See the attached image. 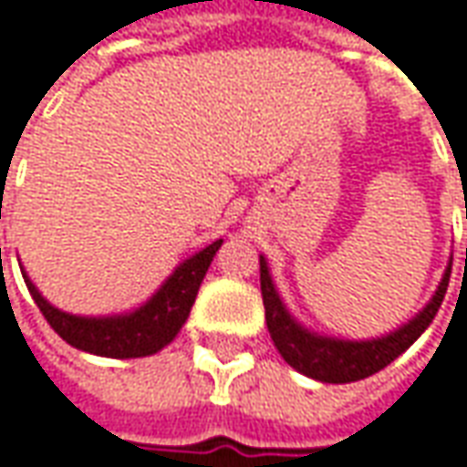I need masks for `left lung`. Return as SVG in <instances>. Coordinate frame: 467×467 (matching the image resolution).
Masks as SVG:
<instances>
[{
    "label": "left lung",
    "mask_w": 467,
    "mask_h": 467,
    "mask_svg": "<svg viewBox=\"0 0 467 467\" xmlns=\"http://www.w3.org/2000/svg\"><path fill=\"white\" fill-rule=\"evenodd\" d=\"M450 272H452V261L441 276L436 293L431 295V300L400 329L384 337H376V339H339V337L318 335L314 329L303 327L287 311L285 300L276 293V285H274L272 272H269V261L261 255V295H264L266 327H269V335L274 339V348L279 350V355L293 366L295 371L311 376L316 381H327V384L360 381L366 376L381 371L384 366H389L395 358L405 353L418 337L429 329V324L434 321L436 311L444 300V293H447Z\"/></svg>",
    "instance_id": "left-lung-1"
}]
</instances>
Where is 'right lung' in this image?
<instances>
[{
	"label": "right lung",
	"instance_id": "obj_1",
	"mask_svg": "<svg viewBox=\"0 0 467 467\" xmlns=\"http://www.w3.org/2000/svg\"><path fill=\"white\" fill-rule=\"evenodd\" d=\"M219 248H222V240L201 248L198 254L177 264L174 272L161 282V287L146 303H140L132 311L112 316H75L62 308H54L49 300L38 293V287L33 285L23 266L20 272L44 318L67 345L83 353L101 355V358H146L167 348L182 329V324L188 321L191 308H193L198 287Z\"/></svg>",
	"mask_w": 467,
	"mask_h": 467
}]
</instances>
